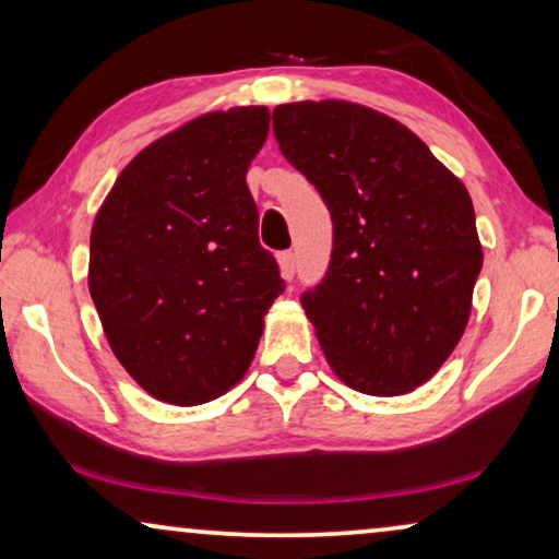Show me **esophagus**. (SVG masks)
<instances>
[{
    "mask_svg": "<svg viewBox=\"0 0 559 559\" xmlns=\"http://www.w3.org/2000/svg\"><path fill=\"white\" fill-rule=\"evenodd\" d=\"M277 262H280L282 280L293 282V277H295V254H293V251H282V254L277 257Z\"/></svg>",
    "mask_w": 559,
    "mask_h": 559,
    "instance_id": "34e87169",
    "label": "esophagus"
}]
</instances>
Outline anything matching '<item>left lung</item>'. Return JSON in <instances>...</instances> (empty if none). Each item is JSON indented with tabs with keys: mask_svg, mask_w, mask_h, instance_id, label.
Here are the masks:
<instances>
[{
	"mask_svg": "<svg viewBox=\"0 0 559 559\" xmlns=\"http://www.w3.org/2000/svg\"><path fill=\"white\" fill-rule=\"evenodd\" d=\"M282 155L333 218L325 280L302 295L343 384L400 396L430 381L471 318L484 266L468 190L419 136L369 106L282 104Z\"/></svg>",
	"mask_w": 559,
	"mask_h": 559,
	"instance_id": "left-lung-1",
	"label": "left lung"
}]
</instances>
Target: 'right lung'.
Segmentation results:
<instances>
[{"instance_id": "add662e5", "label": "right lung", "mask_w": 559, "mask_h": 559, "mask_svg": "<svg viewBox=\"0 0 559 559\" xmlns=\"http://www.w3.org/2000/svg\"><path fill=\"white\" fill-rule=\"evenodd\" d=\"M266 134V106L201 114L147 144L96 213L91 297L114 356L159 402L239 384L285 293L247 188Z\"/></svg>"}]
</instances>
